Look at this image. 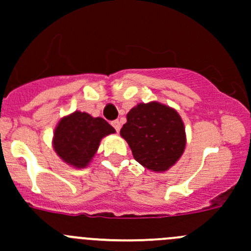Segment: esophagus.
I'll use <instances>...</instances> for the list:
<instances>
[{
  "label": "esophagus",
  "mask_w": 251,
  "mask_h": 251,
  "mask_svg": "<svg viewBox=\"0 0 251 251\" xmlns=\"http://www.w3.org/2000/svg\"><path fill=\"white\" fill-rule=\"evenodd\" d=\"M111 125L114 126V128H115V130H116V131H118V132H119V131H120V127H121L120 121H119V120H114V121H112V123H111Z\"/></svg>",
  "instance_id": "34e87169"
}]
</instances>
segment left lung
<instances>
[{
    "label": "left lung",
    "instance_id": "1",
    "mask_svg": "<svg viewBox=\"0 0 251 251\" xmlns=\"http://www.w3.org/2000/svg\"><path fill=\"white\" fill-rule=\"evenodd\" d=\"M133 157L156 172L175 165L186 147V132L176 110L160 104H139L127 114V123L120 130Z\"/></svg>",
    "mask_w": 251,
    "mask_h": 251
}]
</instances>
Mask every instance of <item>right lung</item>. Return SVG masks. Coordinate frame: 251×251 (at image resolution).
Instances as JSON below:
<instances>
[{
  "mask_svg": "<svg viewBox=\"0 0 251 251\" xmlns=\"http://www.w3.org/2000/svg\"><path fill=\"white\" fill-rule=\"evenodd\" d=\"M114 132L115 128L102 118L75 111L59 121L53 146L63 161L74 167H86L97 152L100 140Z\"/></svg>",
  "mask_w": 251,
  "mask_h": 251,
  "instance_id": "right-lung-1",
  "label": "right lung"
}]
</instances>
